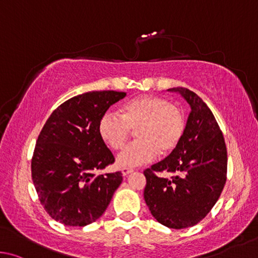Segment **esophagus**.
I'll return each instance as SVG.
<instances>
[{
	"label": "esophagus",
	"instance_id": "34e87169",
	"mask_svg": "<svg viewBox=\"0 0 258 258\" xmlns=\"http://www.w3.org/2000/svg\"><path fill=\"white\" fill-rule=\"evenodd\" d=\"M121 172H122V175H128V174H130V173H133L134 172V169H130V168H123L121 170Z\"/></svg>",
	"mask_w": 258,
	"mask_h": 258
}]
</instances>
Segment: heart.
Masks as SVG:
<instances>
[{
    "mask_svg": "<svg viewBox=\"0 0 258 258\" xmlns=\"http://www.w3.org/2000/svg\"><path fill=\"white\" fill-rule=\"evenodd\" d=\"M98 135L112 150H120L137 129V141L125 146L116 157L120 166L134 168L169 154L179 145L186 130L182 111L169 99L144 95L125 103L121 113L108 110L98 121Z\"/></svg>",
    "mask_w": 258,
    "mask_h": 258,
    "instance_id": "b5f03b06",
    "label": "heart"
}]
</instances>
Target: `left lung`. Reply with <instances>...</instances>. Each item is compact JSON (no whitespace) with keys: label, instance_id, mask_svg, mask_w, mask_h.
Segmentation results:
<instances>
[{"label":"left lung","instance_id":"obj_1","mask_svg":"<svg viewBox=\"0 0 258 258\" xmlns=\"http://www.w3.org/2000/svg\"><path fill=\"white\" fill-rule=\"evenodd\" d=\"M168 90L181 95L191 111L179 145L144 171V198L157 222L183 229L202 221L218 202L227 181L228 155L222 132L203 99L183 87ZM162 172L173 177L157 175Z\"/></svg>","mask_w":258,"mask_h":258}]
</instances>
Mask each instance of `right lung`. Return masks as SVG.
Listing matches in <instances>:
<instances>
[{
  "mask_svg": "<svg viewBox=\"0 0 258 258\" xmlns=\"http://www.w3.org/2000/svg\"><path fill=\"white\" fill-rule=\"evenodd\" d=\"M123 92H88L61 104L36 142L31 177L40 204L57 222L85 227L99 219L122 182L120 171L97 175L114 163L98 135V121Z\"/></svg>",
  "mask_w": 258,
  "mask_h": 258,
  "instance_id": "obj_1",
  "label": "right lung"
}]
</instances>
